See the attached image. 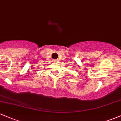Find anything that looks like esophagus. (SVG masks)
I'll list each match as a JSON object with an SVG mask.
<instances>
[{
  "mask_svg": "<svg viewBox=\"0 0 121 121\" xmlns=\"http://www.w3.org/2000/svg\"><path fill=\"white\" fill-rule=\"evenodd\" d=\"M53 61H54V62H58V60H54Z\"/></svg>",
  "mask_w": 121,
  "mask_h": 121,
  "instance_id": "obj_1",
  "label": "esophagus"
}]
</instances>
